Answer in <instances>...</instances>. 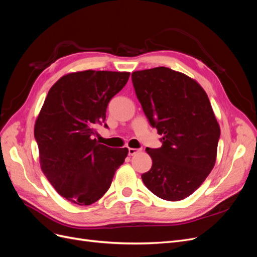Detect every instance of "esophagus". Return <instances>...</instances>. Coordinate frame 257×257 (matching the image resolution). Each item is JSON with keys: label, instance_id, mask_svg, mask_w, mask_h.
I'll list each match as a JSON object with an SVG mask.
<instances>
[{"label": "esophagus", "instance_id": "34e87169", "mask_svg": "<svg viewBox=\"0 0 257 257\" xmlns=\"http://www.w3.org/2000/svg\"><path fill=\"white\" fill-rule=\"evenodd\" d=\"M141 149H136V148H128V154L130 155H135L138 152H141Z\"/></svg>", "mask_w": 257, "mask_h": 257}]
</instances>
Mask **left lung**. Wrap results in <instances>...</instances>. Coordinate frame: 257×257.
<instances>
[{
    "mask_svg": "<svg viewBox=\"0 0 257 257\" xmlns=\"http://www.w3.org/2000/svg\"><path fill=\"white\" fill-rule=\"evenodd\" d=\"M132 81L163 144L146 149L152 167L142 175L143 181L162 199H184L215 164L220 126L207 93L189 76L164 66L132 73Z\"/></svg>",
    "mask_w": 257,
    "mask_h": 257,
    "instance_id": "left-lung-1",
    "label": "left lung"
}]
</instances>
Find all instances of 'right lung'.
<instances>
[{
	"mask_svg": "<svg viewBox=\"0 0 257 257\" xmlns=\"http://www.w3.org/2000/svg\"><path fill=\"white\" fill-rule=\"evenodd\" d=\"M128 77L126 72L108 71L67 74L52 85L37 116L34 137L43 173L73 204L97 201L126 158L127 148H109L93 136L97 124L105 122L108 103Z\"/></svg>",
	"mask_w": 257,
	"mask_h": 257,
	"instance_id": "right-lung-1",
	"label": "right lung"
}]
</instances>
